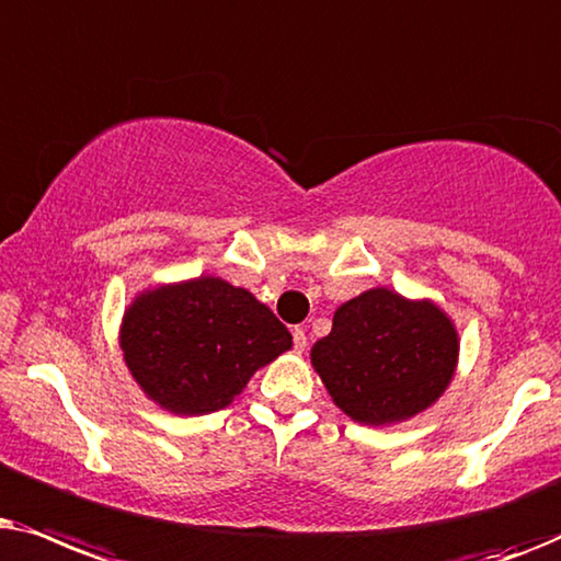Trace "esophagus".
Returning a JSON list of instances; mask_svg holds the SVG:
<instances>
[{
    "label": "esophagus",
    "mask_w": 561,
    "mask_h": 561,
    "mask_svg": "<svg viewBox=\"0 0 561 561\" xmlns=\"http://www.w3.org/2000/svg\"><path fill=\"white\" fill-rule=\"evenodd\" d=\"M293 341L297 351H305V346H308V335H305L302 328H293Z\"/></svg>",
    "instance_id": "1"
}]
</instances>
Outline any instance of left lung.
<instances>
[{"label": "left lung", "mask_w": 561, "mask_h": 561, "mask_svg": "<svg viewBox=\"0 0 561 561\" xmlns=\"http://www.w3.org/2000/svg\"><path fill=\"white\" fill-rule=\"evenodd\" d=\"M457 351V331L436 305L369 289L335 310L310 356L343 413L382 425L428 408L449 385Z\"/></svg>", "instance_id": "left-lung-1"}]
</instances>
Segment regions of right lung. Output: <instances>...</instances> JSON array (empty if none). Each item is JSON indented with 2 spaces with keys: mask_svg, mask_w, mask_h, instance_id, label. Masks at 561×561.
<instances>
[{
  "mask_svg": "<svg viewBox=\"0 0 561 561\" xmlns=\"http://www.w3.org/2000/svg\"><path fill=\"white\" fill-rule=\"evenodd\" d=\"M293 335L251 293L215 276L140 295L123 323L125 362L171 413L226 408Z\"/></svg>",
  "mask_w": 561,
  "mask_h": 561,
  "instance_id": "right-lung-1",
  "label": "right lung"
}]
</instances>
